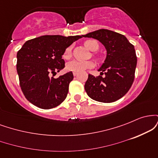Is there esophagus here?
<instances>
[{
	"label": "esophagus",
	"mask_w": 158,
	"mask_h": 158,
	"mask_svg": "<svg viewBox=\"0 0 158 158\" xmlns=\"http://www.w3.org/2000/svg\"><path fill=\"white\" fill-rule=\"evenodd\" d=\"M77 75H78L77 73H76V72H73V76H74V77H77Z\"/></svg>",
	"instance_id": "esophagus-1"
}]
</instances>
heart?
<instances>
[{
	"instance_id": "obj_1",
	"label": "heart",
	"mask_w": 158,
	"mask_h": 158,
	"mask_svg": "<svg viewBox=\"0 0 158 158\" xmlns=\"http://www.w3.org/2000/svg\"><path fill=\"white\" fill-rule=\"evenodd\" d=\"M85 48H88V50H91V51H96L99 48V44L97 41L95 40H88L85 42ZM71 56V48H68L65 50L63 54V58L64 59H70ZM94 66V64L92 61H71L68 62L66 65V69L68 71L76 72V73H80L83 72L84 70L87 69L92 68Z\"/></svg>"
}]
</instances>
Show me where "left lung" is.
Listing matches in <instances>:
<instances>
[{
  "label": "left lung",
  "mask_w": 158,
  "mask_h": 158,
  "mask_svg": "<svg viewBox=\"0 0 158 158\" xmlns=\"http://www.w3.org/2000/svg\"><path fill=\"white\" fill-rule=\"evenodd\" d=\"M82 36L99 41L107 51L106 60L98 70L100 76L88 75L85 85L87 94L101 102L118 100L129 90L135 79L137 61L135 47L125 35L105 29ZM103 73L105 77H102Z\"/></svg>",
  "instance_id": "8db88e82"
}]
</instances>
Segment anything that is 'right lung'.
<instances>
[{
    "instance_id": "right-lung-1",
    "label": "right lung",
    "mask_w": 158,
    "mask_h": 158,
    "mask_svg": "<svg viewBox=\"0 0 158 158\" xmlns=\"http://www.w3.org/2000/svg\"><path fill=\"white\" fill-rule=\"evenodd\" d=\"M82 35H42L27 41L17 52L20 86L27 100L42 109H50L66 99L71 71L59 78L50 77L64 68L67 48Z\"/></svg>"
}]
</instances>
